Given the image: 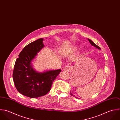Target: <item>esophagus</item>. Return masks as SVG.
Instances as JSON below:
<instances>
[{"label":"esophagus","mask_w":120,"mask_h":120,"mask_svg":"<svg viewBox=\"0 0 120 120\" xmlns=\"http://www.w3.org/2000/svg\"><path fill=\"white\" fill-rule=\"evenodd\" d=\"M71 69V68L70 66H66L64 67L63 70L66 72H68Z\"/></svg>","instance_id":"1"}]
</instances>
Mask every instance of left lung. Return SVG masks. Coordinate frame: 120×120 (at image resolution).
Returning <instances> with one entry per match:
<instances>
[{
  "mask_svg": "<svg viewBox=\"0 0 120 120\" xmlns=\"http://www.w3.org/2000/svg\"><path fill=\"white\" fill-rule=\"evenodd\" d=\"M88 41H89V42L90 43V44H91L93 46H94V47H95L96 48H98V49H101V48H100L99 46H98L97 45H96L95 43H94V42H93L92 40H89V39H88ZM70 94H71V95L72 96H73L74 97H75V95H73V94H72L71 92ZM76 98H77V97H76Z\"/></svg>",
  "mask_w": 120,
  "mask_h": 120,
  "instance_id": "8db88e82",
  "label": "left lung"
}]
</instances>
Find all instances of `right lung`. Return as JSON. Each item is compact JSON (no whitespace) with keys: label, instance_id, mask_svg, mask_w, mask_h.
Masks as SVG:
<instances>
[{"label":"right lung","instance_id":"right-lung-1","mask_svg":"<svg viewBox=\"0 0 120 120\" xmlns=\"http://www.w3.org/2000/svg\"><path fill=\"white\" fill-rule=\"evenodd\" d=\"M40 38L26 46L17 59L13 72V80L19 93L30 97L37 98L47 94L60 69L38 73L33 68L31 62L44 47Z\"/></svg>","mask_w":120,"mask_h":120}]
</instances>
